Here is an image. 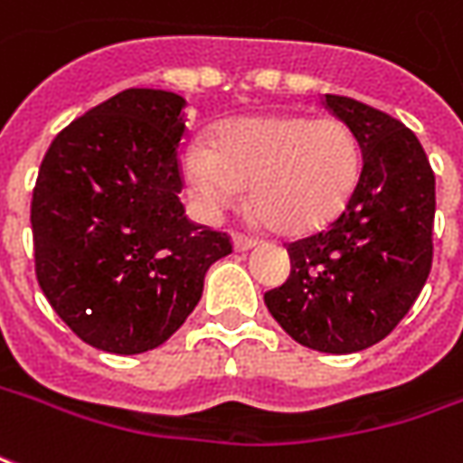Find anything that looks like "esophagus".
Returning <instances> with one entry per match:
<instances>
[{
  "instance_id": "esophagus-1",
  "label": "esophagus",
  "mask_w": 463,
  "mask_h": 463,
  "mask_svg": "<svg viewBox=\"0 0 463 463\" xmlns=\"http://www.w3.org/2000/svg\"><path fill=\"white\" fill-rule=\"evenodd\" d=\"M232 245H235V250H250V248H255L258 245V238H253V235H242V232H235L232 235Z\"/></svg>"
}]
</instances>
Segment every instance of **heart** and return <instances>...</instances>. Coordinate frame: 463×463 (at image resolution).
<instances>
[{
    "label": "heart",
    "instance_id": "1",
    "mask_svg": "<svg viewBox=\"0 0 463 463\" xmlns=\"http://www.w3.org/2000/svg\"><path fill=\"white\" fill-rule=\"evenodd\" d=\"M358 145L344 119L263 115L222 125L213 147L183 150V177L203 218L218 221L242 200L278 231L326 221L348 198L358 175Z\"/></svg>",
    "mask_w": 463,
    "mask_h": 463
}]
</instances>
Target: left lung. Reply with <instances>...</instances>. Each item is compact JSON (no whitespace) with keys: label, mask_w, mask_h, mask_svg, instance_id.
Listing matches in <instances>:
<instances>
[{"label":"left lung","mask_w":463,"mask_h":463,"mask_svg":"<svg viewBox=\"0 0 463 463\" xmlns=\"http://www.w3.org/2000/svg\"><path fill=\"white\" fill-rule=\"evenodd\" d=\"M323 105L351 128L364 163L331 221L286 242L290 276L263 298L300 345L355 354L399 326L431 273L436 183L403 122L351 97Z\"/></svg>","instance_id":"obj_1"}]
</instances>
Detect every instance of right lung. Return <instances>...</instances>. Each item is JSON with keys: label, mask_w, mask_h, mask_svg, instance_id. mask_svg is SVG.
<instances>
[{"label": "right lung", "mask_w": 463, "mask_h": 463, "mask_svg": "<svg viewBox=\"0 0 463 463\" xmlns=\"http://www.w3.org/2000/svg\"><path fill=\"white\" fill-rule=\"evenodd\" d=\"M185 99L132 87L70 122L32 195L34 270L54 313L99 351L165 344L203 296L228 232L187 221L177 145Z\"/></svg>", "instance_id": "right-lung-1"}]
</instances>
